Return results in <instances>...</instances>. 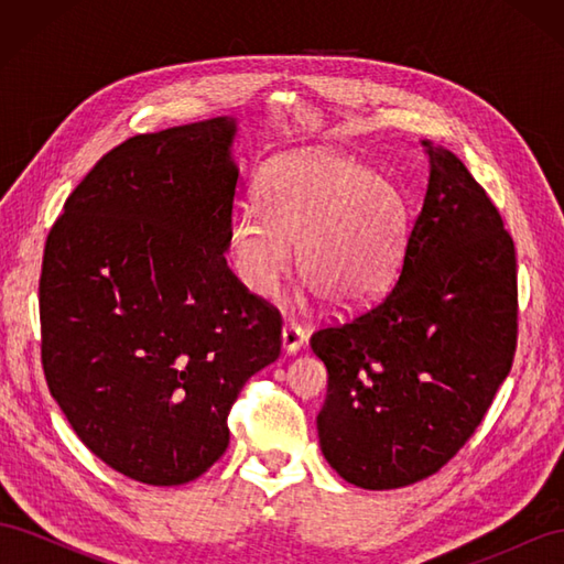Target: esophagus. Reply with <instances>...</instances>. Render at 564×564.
Listing matches in <instances>:
<instances>
[{"label":"esophagus","mask_w":564,"mask_h":564,"mask_svg":"<svg viewBox=\"0 0 564 564\" xmlns=\"http://www.w3.org/2000/svg\"><path fill=\"white\" fill-rule=\"evenodd\" d=\"M305 332L294 322H286L282 327V348L286 355H296L303 348Z\"/></svg>","instance_id":"obj_1"}]
</instances>
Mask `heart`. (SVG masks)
<instances>
[{
	"mask_svg": "<svg viewBox=\"0 0 564 564\" xmlns=\"http://www.w3.org/2000/svg\"><path fill=\"white\" fill-rule=\"evenodd\" d=\"M409 235L402 193L338 152L270 160L259 176V209H242L228 230V259L247 292L270 299L292 265L329 308H371L395 280Z\"/></svg>",
	"mask_w": 564,
	"mask_h": 564,
	"instance_id": "b5f03b06",
	"label": "heart"
}]
</instances>
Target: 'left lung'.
<instances>
[{
  "label": "left lung",
  "mask_w": 564,
  "mask_h": 564,
  "mask_svg": "<svg viewBox=\"0 0 564 564\" xmlns=\"http://www.w3.org/2000/svg\"><path fill=\"white\" fill-rule=\"evenodd\" d=\"M429 187L395 286L313 334L327 367L319 449L346 482L398 489L466 445L508 377L518 334L516 247L452 150L421 141Z\"/></svg>",
  "instance_id": "obj_1"
}]
</instances>
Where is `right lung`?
Returning a JSON list of instances; mask_svg holds the SVG:
<instances>
[{
  "label": "right lung",
  "mask_w": 564,
  "mask_h": 564,
  "mask_svg": "<svg viewBox=\"0 0 564 564\" xmlns=\"http://www.w3.org/2000/svg\"><path fill=\"white\" fill-rule=\"evenodd\" d=\"M235 117L133 135L67 197L40 280L42 365L77 437L135 482L174 487L230 442L280 315L226 263Z\"/></svg>",
  "instance_id": "add662e5"
}]
</instances>
